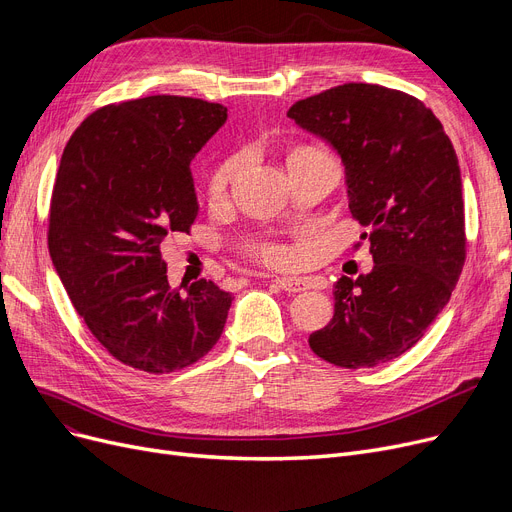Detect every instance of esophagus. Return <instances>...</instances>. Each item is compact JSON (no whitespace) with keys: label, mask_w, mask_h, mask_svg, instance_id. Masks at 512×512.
I'll return each instance as SVG.
<instances>
[{"label":"esophagus","mask_w":512,"mask_h":512,"mask_svg":"<svg viewBox=\"0 0 512 512\" xmlns=\"http://www.w3.org/2000/svg\"><path fill=\"white\" fill-rule=\"evenodd\" d=\"M276 286L288 292H301L305 288H309V282L305 278H278Z\"/></svg>","instance_id":"1"}]
</instances>
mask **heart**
I'll list each match as a JSON object with an SVG mask.
<instances>
[{"label": "heart", "instance_id": "heart-1", "mask_svg": "<svg viewBox=\"0 0 512 512\" xmlns=\"http://www.w3.org/2000/svg\"><path fill=\"white\" fill-rule=\"evenodd\" d=\"M307 151H315V147H299V149H294L288 157L301 155V153H307ZM236 168H238V157L236 155H230V157L222 159L220 164L215 166V170L209 176V195L211 197H222L226 193V188H228ZM261 257H263V261L272 263V265H286L292 259V255L286 249H280V247H265L261 251Z\"/></svg>", "mask_w": 512, "mask_h": 512}]
</instances>
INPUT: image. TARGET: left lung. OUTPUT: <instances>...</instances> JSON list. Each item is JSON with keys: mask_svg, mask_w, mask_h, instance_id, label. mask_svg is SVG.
Masks as SVG:
<instances>
[{"mask_svg": "<svg viewBox=\"0 0 512 512\" xmlns=\"http://www.w3.org/2000/svg\"><path fill=\"white\" fill-rule=\"evenodd\" d=\"M288 116L340 153L348 207L375 263L336 282L334 317L309 336L311 351L346 369L388 363L423 338L463 272L459 159L434 112L396 89L346 83L297 101Z\"/></svg>", "mask_w": 512, "mask_h": 512, "instance_id": "left-lung-1", "label": "left lung"}]
</instances>
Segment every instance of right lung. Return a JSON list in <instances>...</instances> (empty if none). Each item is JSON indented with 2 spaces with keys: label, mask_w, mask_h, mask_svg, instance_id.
Returning a JSON list of instances; mask_svg holds the SVG:
<instances>
[{
  "label": "right lung",
  "mask_w": 512,
  "mask_h": 512,
  "mask_svg": "<svg viewBox=\"0 0 512 512\" xmlns=\"http://www.w3.org/2000/svg\"><path fill=\"white\" fill-rule=\"evenodd\" d=\"M226 116L220 103L151 95L99 107L64 147L49 255L89 332L128 367H188L224 332L232 294L203 278L170 288L161 245L191 234V161Z\"/></svg>",
  "instance_id": "add662e5"
}]
</instances>
